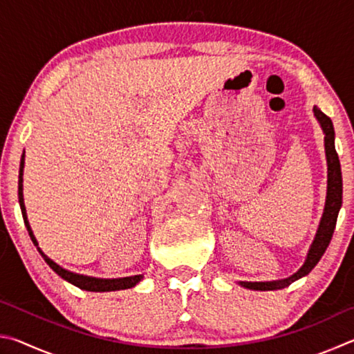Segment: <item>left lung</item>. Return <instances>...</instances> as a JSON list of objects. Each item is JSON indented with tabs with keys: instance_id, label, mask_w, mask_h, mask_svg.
Listing matches in <instances>:
<instances>
[{
	"instance_id": "8db88e82",
	"label": "left lung",
	"mask_w": 354,
	"mask_h": 354,
	"mask_svg": "<svg viewBox=\"0 0 354 354\" xmlns=\"http://www.w3.org/2000/svg\"><path fill=\"white\" fill-rule=\"evenodd\" d=\"M314 113L317 120L322 124L323 133H325V151H326V160H328V194H326V203L325 211H323V217L320 220L319 231H317L315 239L306 257L304 266L299 270L292 274L290 278L283 281H270V283H241L243 287L253 290H277L283 289L292 284L293 281L308 274L320 261V257L325 253L329 242H331L335 221H337V215L342 206V171H340V160L337 151L334 147V127L331 118L325 115L319 107L314 106Z\"/></svg>"
}]
</instances>
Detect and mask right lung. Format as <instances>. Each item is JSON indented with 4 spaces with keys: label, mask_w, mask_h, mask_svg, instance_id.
<instances>
[{
    "label": "right lung",
    "mask_w": 354,
    "mask_h": 354,
    "mask_svg": "<svg viewBox=\"0 0 354 354\" xmlns=\"http://www.w3.org/2000/svg\"><path fill=\"white\" fill-rule=\"evenodd\" d=\"M23 165H25V153L21 156L20 160V173H19V201H20V207H21V214H23V220H25L26 230L29 232V237H31L32 243L37 247L39 253L44 257L45 262L50 266L53 270H55L59 277L62 279L68 281L76 287H80L82 290H91V292H109V290H120V289H129V287H134L139 281L142 279V274H136V277H128V278H118V279H100V278H92V277H84V274H77V273H71L65 268L59 267L56 262H53L50 257L44 254V251L39 248V243L35 241V237L32 234L31 226H29V221L26 217V209H25V203H23Z\"/></svg>",
    "instance_id": "obj_1"
}]
</instances>
